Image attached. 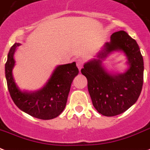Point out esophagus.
Returning a JSON list of instances; mask_svg holds the SVG:
<instances>
[{
	"instance_id": "1",
	"label": "esophagus",
	"mask_w": 150,
	"mask_h": 150,
	"mask_svg": "<svg viewBox=\"0 0 150 150\" xmlns=\"http://www.w3.org/2000/svg\"><path fill=\"white\" fill-rule=\"evenodd\" d=\"M83 64H84V60L83 59H79L76 60V65L78 67V68L79 70L82 69V67L83 66Z\"/></svg>"
}]
</instances>
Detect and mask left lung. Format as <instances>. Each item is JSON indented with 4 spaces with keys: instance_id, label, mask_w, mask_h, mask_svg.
I'll return each instance as SVG.
<instances>
[{
    "instance_id": "1",
    "label": "left lung",
    "mask_w": 150,
    "mask_h": 150,
    "mask_svg": "<svg viewBox=\"0 0 150 150\" xmlns=\"http://www.w3.org/2000/svg\"><path fill=\"white\" fill-rule=\"evenodd\" d=\"M114 50H122L127 57L130 67L123 74L111 75L101 65V60ZM81 72L87 79L88 91L97 111L107 117L120 115L137 102L142 89L144 63L139 46L125 31L116 32L97 59L84 64Z\"/></svg>"
}]
</instances>
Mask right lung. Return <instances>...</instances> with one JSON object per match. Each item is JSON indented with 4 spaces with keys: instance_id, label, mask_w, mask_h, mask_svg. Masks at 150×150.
Listing matches in <instances>:
<instances>
[{
    "instance_id": "add662e5",
    "label": "right lung",
    "mask_w": 150,
    "mask_h": 150,
    "mask_svg": "<svg viewBox=\"0 0 150 150\" xmlns=\"http://www.w3.org/2000/svg\"><path fill=\"white\" fill-rule=\"evenodd\" d=\"M20 44L15 43L10 48L5 64V77L10 96L16 106L34 117L48 120L60 115L66 106L71 85L79 74L76 64L59 65L55 69L46 85L40 91H20L13 76L15 65L14 52Z\"/></svg>"
}]
</instances>
